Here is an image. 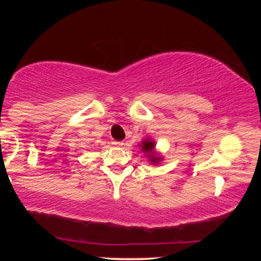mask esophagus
Returning <instances> with one entry per match:
<instances>
[{
    "label": "esophagus",
    "instance_id": "obj_1",
    "mask_svg": "<svg viewBox=\"0 0 261 261\" xmlns=\"http://www.w3.org/2000/svg\"><path fill=\"white\" fill-rule=\"evenodd\" d=\"M114 146H116V147H122L124 146V142L122 141H114Z\"/></svg>",
    "mask_w": 261,
    "mask_h": 261
}]
</instances>
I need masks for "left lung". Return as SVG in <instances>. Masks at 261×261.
<instances>
[{
	"mask_svg": "<svg viewBox=\"0 0 261 261\" xmlns=\"http://www.w3.org/2000/svg\"><path fill=\"white\" fill-rule=\"evenodd\" d=\"M153 147H154V143L152 142V141H149V140L143 141V146H142L143 152H145V153H147L148 157L151 158V160H149V161H151L152 163H157V162L160 161L161 158L153 155Z\"/></svg>",
	"mask_w": 261,
	"mask_h": 261,
	"instance_id": "8db88e82",
	"label": "left lung"
}]
</instances>
